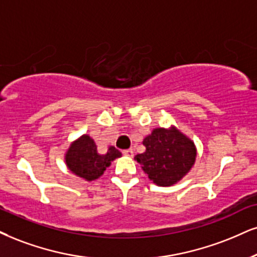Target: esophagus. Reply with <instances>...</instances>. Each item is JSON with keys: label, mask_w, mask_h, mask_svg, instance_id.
Wrapping results in <instances>:
<instances>
[{"label": "esophagus", "mask_w": 257, "mask_h": 257, "mask_svg": "<svg viewBox=\"0 0 257 257\" xmlns=\"http://www.w3.org/2000/svg\"><path fill=\"white\" fill-rule=\"evenodd\" d=\"M123 156H127V157H134L135 155V151L132 150V149H127V150H123L122 151Z\"/></svg>", "instance_id": "esophagus-1"}]
</instances>
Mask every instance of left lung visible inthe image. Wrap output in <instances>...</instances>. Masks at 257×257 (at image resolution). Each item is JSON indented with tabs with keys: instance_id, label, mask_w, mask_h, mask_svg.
Wrapping results in <instances>:
<instances>
[{
	"instance_id": "obj_1",
	"label": "left lung",
	"mask_w": 257,
	"mask_h": 257,
	"mask_svg": "<svg viewBox=\"0 0 257 257\" xmlns=\"http://www.w3.org/2000/svg\"><path fill=\"white\" fill-rule=\"evenodd\" d=\"M145 151L135 156L155 185L169 187L185 177L194 166L196 147L176 126L154 128L143 139Z\"/></svg>"
}]
</instances>
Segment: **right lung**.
Returning <instances> with one entry per match:
<instances>
[{"mask_svg":"<svg viewBox=\"0 0 257 257\" xmlns=\"http://www.w3.org/2000/svg\"><path fill=\"white\" fill-rule=\"evenodd\" d=\"M121 153L114 147H108L106 154H100L94 139L89 135H82L69 145L64 153L66 167L74 175L91 182L103 175L115 158Z\"/></svg>","mask_w":257,"mask_h":257,"instance_id":"obj_1","label":"right lung"}]
</instances>
